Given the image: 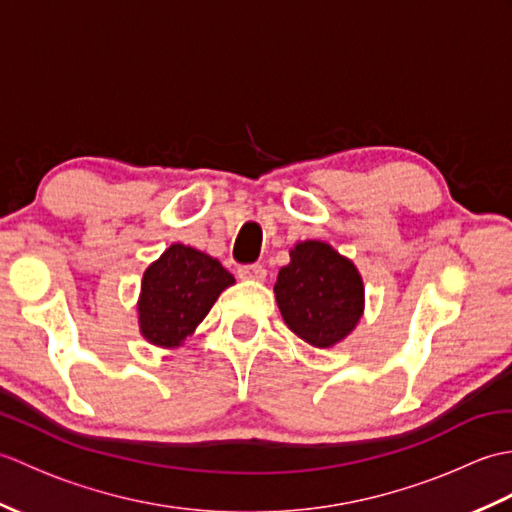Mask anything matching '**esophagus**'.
<instances>
[{"label": "esophagus", "mask_w": 512, "mask_h": 512, "mask_svg": "<svg viewBox=\"0 0 512 512\" xmlns=\"http://www.w3.org/2000/svg\"><path fill=\"white\" fill-rule=\"evenodd\" d=\"M239 279H248V281H264L266 279V268L259 264H250V266H242L237 270Z\"/></svg>", "instance_id": "obj_1"}]
</instances>
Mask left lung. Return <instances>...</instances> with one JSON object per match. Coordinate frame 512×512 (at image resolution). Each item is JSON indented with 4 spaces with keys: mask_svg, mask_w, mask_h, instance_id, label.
<instances>
[{
    "mask_svg": "<svg viewBox=\"0 0 512 512\" xmlns=\"http://www.w3.org/2000/svg\"><path fill=\"white\" fill-rule=\"evenodd\" d=\"M275 299L299 339L328 350L361 321L365 286L352 259L321 239H303L290 248V264L279 270Z\"/></svg>",
    "mask_w": 512,
    "mask_h": 512,
    "instance_id": "8db88e82",
    "label": "left lung"
}]
</instances>
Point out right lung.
<instances>
[{
  "instance_id": "obj_1",
  "label": "right lung",
  "mask_w": 512,
  "mask_h": 512,
  "mask_svg": "<svg viewBox=\"0 0 512 512\" xmlns=\"http://www.w3.org/2000/svg\"><path fill=\"white\" fill-rule=\"evenodd\" d=\"M235 277L213 259L184 244H171L143 273L138 295V328L143 339L173 350L204 321Z\"/></svg>"
}]
</instances>
